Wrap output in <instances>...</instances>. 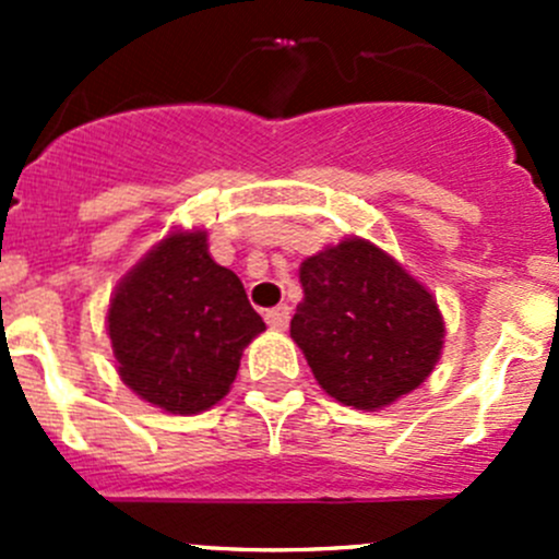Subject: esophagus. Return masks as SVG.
<instances>
[{"instance_id":"obj_1","label":"esophagus","mask_w":559,"mask_h":559,"mask_svg":"<svg viewBox=\"0 0 559 559\" xmlns=\"http://www.w3.org/2000/svg\"><path fill=\"white\" fill-rule=\"evenodd\" d=\"M264 321H267L273 330H286V326H289V306L270 308V311L264 313Z\"/></svg>"}]
</instances>
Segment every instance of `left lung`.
<instances>
[{
  "mask_svg": "<svg viewBox=\"0 0 559 559\" xmlns=\"http://www.w3.org/2000/svg\"><path fill=\"white\" fill-rule=\"evenodd\" d=\"M292 337L326 394L354 408H384L436 368L443 319L430 292L365 240L306 259Z\"/></svg>",
  "mask_w": 559,
  "mask_h": 559,
  "instance_id": "obj_1",
  "label": "left lung"
}]
</instances>
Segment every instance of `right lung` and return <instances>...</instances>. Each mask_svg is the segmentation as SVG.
<instances>
[{
  "instance_id": "right-lung-1",
  "label": "right lung",
  "mask_w": 559,
  "mask_h": 559,
  "mask_svg": "<svg viewBox=\"0 0 559 559\" xmlns=\"http://www.w3.org/2000/svg\"><path fill=\"white\" fill-rule=\"evenodd\" d=\"M262 330L238 275L207 253L205 233L162 240L118 284L107 311L121 381L170 414L216 405Z\"/></svg>"
}]
</instances>
